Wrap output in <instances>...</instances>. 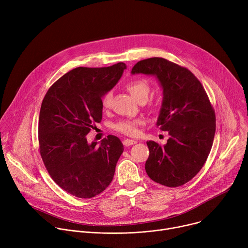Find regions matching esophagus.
Wrapping results in <instances>:
<instances>
[{
  "label": "esophagus",
  "instance_id": "1",
  "mask_svg": "<svg viewBox=\"0 0 248 248\" xmlns=\"http://www.w3.org/2000/svg\"><path fill=\"white\" fill-rule=\"evenodd\" d=\"M123 143L124 146H130V145H133L136 143L135 140H132V139H124L123 141Z\"/></svg>",
  "mask_w": 248,
  "mask_h": 248
}]
</instances>
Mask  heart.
<instances>
[{"mask_svg":"<svg viewBox=\"0 0 248 248\" xmlns=\"http://www.w3.org/2000/svg\"><path fill=\"white\" fill-rule=\"evenodd\" d=\"M126 90L130 93V95L137 101L144 99L146 100L149 92H150V85L149 82L144 78H135L128 81L125 85ZM113 99V92L108 91L106 92L101 100L102 107L104 110L109 109L111 107V103ZM141 124L140 121H120L113 125V128L124 133L129 136H135L138 134V124Z\"/></svg>","mask_w":248,"mask_h":248,"instance_id":"heart-1","label":"heart"}]
</instances>
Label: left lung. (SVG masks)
I'll list each match as a JSON object with an SVG mask.
<instances>
[{"instance_id":"left-lung-1","label":"left lung","mask_w":248,"mask_h":248,"mask_svg":"<svg viewBox=\"0 0 248 248\" xmlns=\"http://www.w3.org/2000/svg\"><path fill=\"white\" fill-rule=\"evenodd\" d=\"M131 74L155 76L163 89L157 126L168 131L165 145L147 141L149 178L165 186H181L198 173L211 151L216 131L215 111L208 95L186 67L163 58L139 61Z\"/></svg>"}]
</instances>
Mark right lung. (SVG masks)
<instances>
[{"label":"right lung","mask_w":248,"mask_h":248,"mask_svg":"<svg viewBox=\"0 0 248 248\" xmlns=\"http://www.w3.org/2000/svg\"><path fill=\"white\" fill-rule=\"evenodd\" d=\"M125 63L77 67L47 91L40 109L38 140L44 165L53 181L67 193L92 198L111 184L124 145L108 135L97 145L86 135L102 120L103 95L120 80Z\"/></svg>","instance_id":"right-lung-1"}]
</instances>
